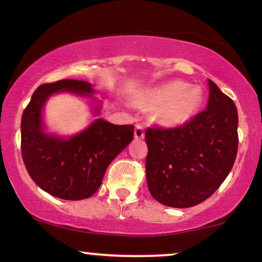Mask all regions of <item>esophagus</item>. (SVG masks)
Masks as SVG:
<instances>
[{
	"instance_id": "esophagus-1",
	"label": "esophagus",
	"mask_w": 262,
	"mask_h": 262,
	"mask_svg": "<svg viewBox=\"0 0 262 262\" xmlns=\"http://www.w3.org/2000/svg\"><path fill=\"white\" fill-rule=\"evenodd\" d=\"M135 138L136 139H142L144 138V128L141 125H136L135 127Z\"/></svg>"
}]
</instances>
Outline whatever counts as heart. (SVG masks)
<instances>
[{
  "instance_id": "1",
  "label": "heart",
  "mask_w": 262,
  "mask_h": 262,
  "mask_svg": "<svg viewBox=\"0 0 262 262\" xmlns=\"http://www.w3.org/2000/svg\"><path fill=\"white\" fill-rule=\"evenodd\" d=\"M202 101L200 88L189 86L184 81H169L149 90L144 102L156 106L154 117L159 123L168 127L184 125L198 112Z\"/></svg>"
}]
</instances>
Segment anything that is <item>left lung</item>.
I'll list each match as a JSON object with an SVG mask.
<instances>
[{
  "label": "left lung",
  "mask_w": 262,
  "mask_h": 262,
  "mask_svg": "<svg viewBox=\"0 0 262 262\" xmlns=\"http://www.w3.org/2000/svg\"><path fill=\"white\" fill-rule=\"evenodd\" d=\"M205 111L172 128L149 127L145 174L156 201L188 208L212 196L229 174L238 148V113L231 98L208 80Z\"/></svg>",
  "instance_id": "left-lung-1"
}]
</instances>
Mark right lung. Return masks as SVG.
Wrapping results in <instances>:
<instances>
[{"label":"right lung","mask_w":262,"mask_h":262,"mask_svg":"<svg viewBox=\"0 0 262 262\" xmlns=\"http://www.w3.org/2000/svg\"><path fill=\"white\" fill-rule=\"evenodd\" d=\"M93 93L85 80L63 79L37 88L21 117V155L32 181L50 195L78 201L93 196L108 165L134 139V125L97 119L90 127L63 139L43 132L42 108L50 95Z\"/></svg>","instance_id":"add662e5"}]
</instances>
